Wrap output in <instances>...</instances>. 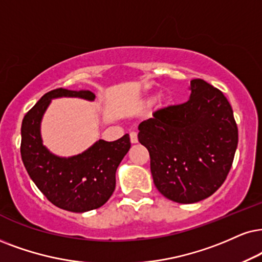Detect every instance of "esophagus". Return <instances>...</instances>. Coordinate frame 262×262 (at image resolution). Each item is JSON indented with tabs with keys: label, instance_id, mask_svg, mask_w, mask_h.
I'll return each instance as SVG.
<instances>
[{
	"label": "esophagus",
	"instance_id": "34e87169",
	"mask_svg": "<svg viewBox=\"0 0 262 262\" xmlns=\"http://www.w3.org/2000/svg\"><path fill=\"white\" fill-rule=\"evenodd\" d=\"M129 137H130L132 144H137V142H138V134L135 133V132H132V133L129 134Z\"/></svg>",
	"mask_w": 262,
	"mask_h": 262
}]
</instances>
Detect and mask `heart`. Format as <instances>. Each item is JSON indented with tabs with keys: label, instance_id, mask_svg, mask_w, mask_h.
Instances as JSON below:
<instances>
[{
	"label": "heart",
	"instance_id": "b5f03b06",
	"mask_svg": "<svg viewBox=\"0 0 262 262\" xmlns=\"http://www.w3.org/2000/svg\"><path fill=\"white\" fill-rule=\"evenodd\" d=\"M163 99L164 98H161V100H163ZM152 101V99H148V100H147V102H151Z\"/></svg>",
	"mask_w": 262,
	"mask_h": 262
}]
</instances>
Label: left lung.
I'll use <instances>...</instances> for the list:
<instances>
[{
  "instance_id": "8db88e82",
  "label": "left lung",
  "mask_w": 262,
  "mask_h": 262,
  "mask_svg": "<svg viewBox=\"0 0 262 262\" xmlns=\"http://www.w3.org/2000/svg\"><path fill=\"white\" fill-rule=\"evenodd\" d=\"M190 99L156 111L139 124L138 139L150 154L155 186L168 200H205L224 184L238 144L230 102L217 88L192 79Z\"/></svg>"
}]
</instances>
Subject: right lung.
Masks as SVG:
<instances>
[{
    "label": "right lung",
    "instance_id": "add662e5",
    "mask_svg": "<svg viewBox=\"0 0 262 262\" xmlns=\"http://www.w3.org/2000/svg\"><path fill=\"white\" fill-rule=\"evenodd\" d=\"M81 98L93 101L89 91L58 88L46 93L21 123V160L30 178L49 202L64 210L84 213L100 208L114 193L116 170L130 148L125 134L116 141L98 140L88 150L59 157L43 145L41 121L52 99Z\"/></svg>",
    "mask_w": 262,
    "mask_h": 262
}]
</instances>
